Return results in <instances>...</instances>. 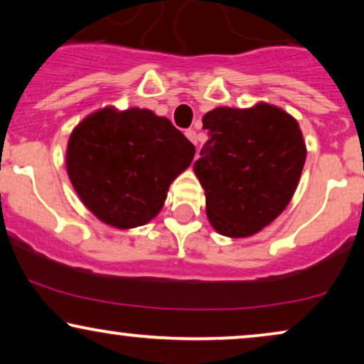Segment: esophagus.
Here are the masks:
<instances>
[{"label":"esophagus","instance_id":"34e87169","mask_svg":"<svg viewBox=\"0 0 364 364\" xmlns=\"http://www.w3.org/2000/svg\"><path fill=\"white\" fill-rule=\"evenodd\" d=\"M186 136H187L188 141H191L192 144H196V146H197V132L193 131V129H187Z\"/></svg>","mask_w":364,"mask_h":364}]
</instances>
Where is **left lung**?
<instances>
[{
	"label": "left lung",
	"instance_id": "8db88e82",
	"mask_svg": "<svg viewBox=\"0 0 364 364\" xmlns=\"http://www.w3.org/2000/svg\"><path fill=\"white\" fill-rule=\"evenodd\" d=\"M202 122L208 141L193 172L205 191L208 222L220 235L250 237L275 220L296 191L306 159L300 126L267 102L217 107Z\"/></svg>",
	"mask_w": 364,
	"mask_h": 364
}]
</instances>
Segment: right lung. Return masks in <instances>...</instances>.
I'll list each match as a JSON object with an SVG mask.
<instances>
[{
	"label": "right lung",
	"mask_w": 364,
	"mask_h": 364,
	"mask_svg": "<svg viewBox=\"0 0 364 364\" xmlns=\"http://www.w3.org/2000/svg\"><path fill=\"white\" fill-rule=\"evenodd\" d=\"M196 147L149 109L104 107L74 127L66 168L81 202L107 225H146L161 212L173 178Z\"/></svg>",
	"instance_id": "right-lung-1"
}]
</instances>
